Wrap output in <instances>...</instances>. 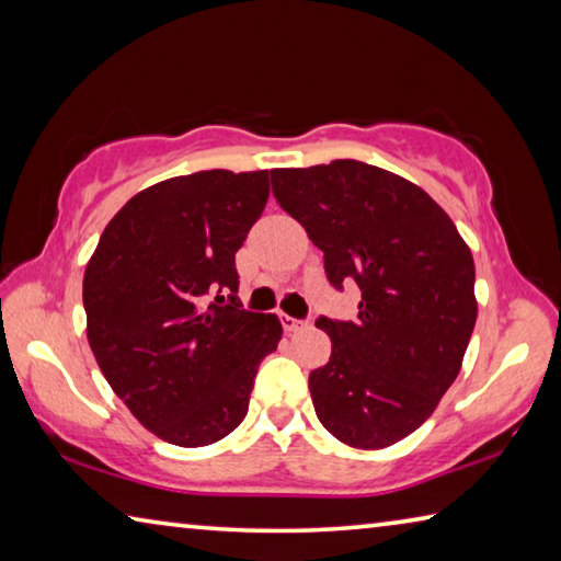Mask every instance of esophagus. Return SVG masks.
I'll return each instance as SVG.
<instances>
[{
  "label": "esophagus",
  "instance_id": "obj_1",
  "mask_svg": "<svg viewBox=\"0 0 561 561\" xmlns=\"http://www.w3.org/2000/svg\"><path fill=\"white\" fill-rule=\"evenodd\" d=\"M279 321H282V327H284V331H301V329H307L309 327V321H304V319H294V317H289V314H279Z\"/></svg>",
  "mask_w": 561,
  "mask_h": 561
}]
</instances>
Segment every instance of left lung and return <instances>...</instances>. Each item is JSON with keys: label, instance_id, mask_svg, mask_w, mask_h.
Returning <instances> with one entry per match:
<instances>
[{"label": "left lung", "instance_id": "obj_1", "mask_svg": "<svg viewBox=\"0 0 561 561\" xmlns=\"http://www.w3.org/2000/svg\"><path fill=\"white\" fill-rule=\"evenodd\" d=\"M272 193L324 252L329 282L360 289L356 321L317 319L331 339L309 374L319 421L351 448H388L460 374L478 319L470 247L425 190L360 160L277 168Z\"/></svg>", "mask_w": 561, "mask_h": 561}]
</instances>
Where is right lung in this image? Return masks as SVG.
<instances>
[{
  "mask_svg": "<svg viewBox=\"0 0 561 561\" xmlns=\"http://www.w3.org/2000/svg\"><path fill=\"white\" fill-rule=\"evenodd\" d=\"M267 197L270 170L163 180L121 207L87 264L93 356L160 440L203 448L230 435L257 366L279 344V319L237 301L234 252Z\"/></svg>",
  "mask_w": 561,
  "mask_h": 561,
  "instance_id": "obj_1",
  "label": "right lung"
}]
</instances>
